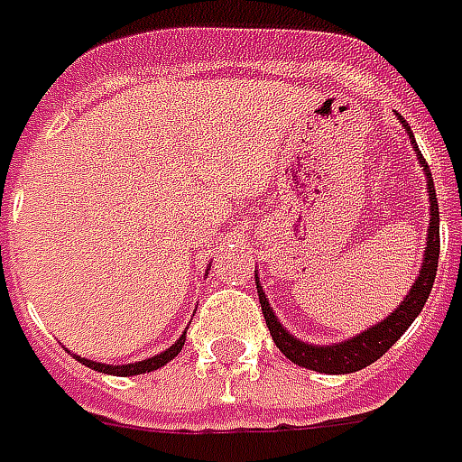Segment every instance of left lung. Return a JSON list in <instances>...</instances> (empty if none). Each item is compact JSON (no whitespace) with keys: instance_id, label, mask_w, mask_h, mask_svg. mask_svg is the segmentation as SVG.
Returning <instances> with one entry per match:
<instances>
[{"instance_id":"obj_1","label":"left lung","mask_w":462,"mask_h":462,"mask_svg":"<svg viewBox=\"0 0 462 462\" xmlns=\"http://www.w3.org/2000/svg\"><path fill=\"white\" fill-rule=\"evenodd\" d=\"M398 121L406 125L408 138L416 145L413 133H411V125H408L401 116H398ZM418 162H420V168L426 172L428 202H430L426 252H423V262H420V274H418V280L413 282V287L408 290L403 301L388 314L386 319H381L378 324H374V327H368L366 331H361V334H356V337H351V339L346 341H339V344H329V346L307 344V341L297 339L294 334H290V331L282 327L280 319L274 317V310L270 307L267 294L262 291L260 277L254 274L262 314H264V321H267V329H270L272 339H274L277 348H280L284 356L290 358L291 364H297V366L301 368H310V371H319V374H354V371H361V368H366L368 364H374L376 358L383 356L388 348L401 339V334L416 321V317L420 314V310H423V304H426L428 294L433 290V282H436L438 272V254H440V215H438L436 188H433V178H430V171H428V162L423 161L420 152H418Z\"/></svg>"}]
</instances>
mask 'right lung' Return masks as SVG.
Listing matches in <instances>:
<instances>
[{"mask_svg":"<svg viewBox=\"0 0 462 462\" xmlns=\"http://www.w3.org/2000/svg\"><path fill=\"white\" fill-rule=\"evenodd\" d=\"M182 344H185V334H182L180 339L175 341L171 348L161 351L158 356L145 358V361H135V364H121V366H111V364H96V361H91V358H81V356H76V358H79L84 366L94 368V371H101V374H111V376H138V374H145V371H155V368L165 366L168 361H172V358L180 354Z\"/></svg>","mask_w":462,"mask_h":462,"instance_id":"right-lung-1","label":"right lung"}]
</instances>
